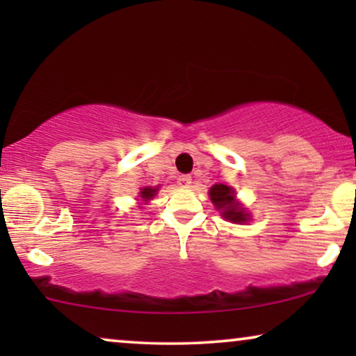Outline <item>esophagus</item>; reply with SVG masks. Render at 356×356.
<instances>
[{"label": "esophagus", "instance_id": "34e87169", "mask_svg": "<svg viewBox=\"0 0 356 356\" xmlns=\"http://www.w3.org/2000/svg\"><path fill=\"white\" fill-rule=\"evenodd\" d=\"M193 183V178L189 177V175H181V177H178V184L181 188H189V184Z\"/></svg>", "mask_w": 356, "mask_h": 356}]
</instances>
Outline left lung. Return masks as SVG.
Masks as SVG:
<instances>
[{"label": "left lung", "instance_id": "left-lung-1", "mask_svg": "<svg viewBox=\"0 0 356 356\" xmlns=\"http://www.w3.org/2000/svg\"><path fill=\"white\" fill-rule=\"evenodd\" d=\"M211 201L213 202L218 211H222V216L227 218V220L240 223L248 220V213L243 211V209L235 202V193H233L232 188L225 186V184H213L211 188Z\"/></svg>", "mask_w": 356, "mask_h": 356}]
</instances>
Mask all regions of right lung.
<instances>
[{
  "instance_id": "obj_1",
  "label": "right lung",
  "mask_w": 356,
  "mask_h": 356,
  "mask_svg": "<svg viewBox=\"0 0 356 356\" xmlns=\"http://www.w3.org/2000/svg\"><path fill=\"white\" fill-rule=\"evenodd\" d=\"M155 193H157V188H144L143 191H140V197L144 199V201H149V199H152L155 196Z\"/></svg>"
}]
</instances>
